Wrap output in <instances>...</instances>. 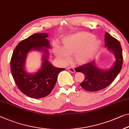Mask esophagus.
Segmentation results:
<instances>
[{"label": "esophagus", "mask_w": 129, "mask_h": 129, "mask_svg": "<svg viewBox=\"0 0 129 129\" xmlns=\"http://www.w3.org/2000/svg\"><path fill=\"white\" fill-rule=\"evenodd\" d=\"M67 70H69V71H70V72L73 73H74L75 72H76V71H75L74 68H73V67H68V68H67Z\"/></svg>", "instance_id": "esophagus-1"}]
</instances>
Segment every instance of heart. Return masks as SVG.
Masks as SVG:
<instances>
[{"label":"heart","mask_w":129,"mask_h":129,"mask_svg":"<svg viewBox=\"0 0 129 129\" xmlns=\"http://www.w3.org/2000/svg\"><path fill=\"white\" fill-rule=\"evenodd\" d=\"M100 47V41L93 35L80 31L66 37L63 41L62 47H57L55 53L63 64L69 62L70 55H74V62L79 65H84L96 56Z\"/></svg>","instance_id":"b5f03b06"}]
</instances>
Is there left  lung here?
<instances>
[{
	"instance_id": "1",
	"label": "left lung",
	"mask_w": 129,
	"mask_h": 129,
	"mask_svg": "<svg viewBox=\"0 0 129 129\" xmlns=\"http://www.w3.org/2000/svg\"><path fill=\"white\" fill-rule=\"evenodd\" d=\"M104 39L105 46L114 53L115 57V62L112 67L106 71L101 70L92 61L76 69L77 72H81L85 75L81 86L90 92H96L107 87L115 79L122 67L123 55L119 41L107 32L105 33Z\"/></svg>"
}]
</instances>
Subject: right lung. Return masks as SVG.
<instances>
[{
  "label": "right lung",
  "instance_id": "obj_1",
  "mask_svg": "<svg viewBox=\"0 0 129 129\" xmlns=\"http://www.w3.org/2000/svg\"><path fill=\"white\" fill-rule=\"evenodd\" d=\"M47 33H35L21 41L14 51L11 59V71L18 88L23 94L31 98L40 99L48 96L54 88L59 73L65 69L56 68L48 60V50L50 48ZM32 49L43 50L42 66L34 75L24 70L27 55Z\"/></svg>",
  "mask_w": 129,
  "mask_h": 129
}]
</instances>
